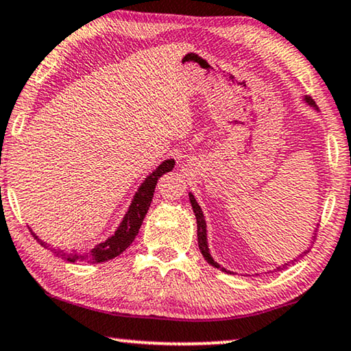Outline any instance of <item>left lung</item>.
Segmentation results:
<instances>
[{"label":"left lung","mask_w":351,"mask_h":351,"mask_svg":"<svg viewBox=\"0 0 351 351\" xmlns=\"http://www.w3.org/2000/svg\"><path fill=\"white\" fill-rule=\"evenodd\" d=\"M306 101L311 104V106H315V102H313L312 97H306ZM189 198H191V205H192V209L193 213H195V217H197V237H198V247H200L203 257H205V260L208 261L209 265H213L214 268H221L216 261L213 260L211 255H209V250H208V244H206V223H205V219H203V213L200 206H198V203L195 198H193L192 193H189ZM287 263L282 266V268H285ZM282 268H277V271L282 269ZM222 271H226L223 268H221Z\"/></svg>","instance_id":"1"}]
</instances>
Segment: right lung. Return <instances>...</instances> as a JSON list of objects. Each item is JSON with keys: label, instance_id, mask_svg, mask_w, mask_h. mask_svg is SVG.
<instances>
[{"label": "right lung", "instance_id": "obj_1", "mask_svg": "<svg viewBox=\"0 0 351 351\" xmlns=\"http://www.w3.org/2000/svg\"><path fill=\"white\" fill-rule=\"evenodd\" d=\"M173 165H175L173 159L162 162L158 169L146 178L143 184L140 186L138 192L135 193L132 205H130L128 214H125V217L123 219L121 226L118 227L113 237L108 238L106 243H101L94 249H91L88 254H82V255L64 254V252H55V254L60 255V257H64L67 261L83 260V261H88V263H102V261L112 260L114 257H118V255H121L124 250L132 244L135 237H137L140 227H142L143 219L149 209L151 200H153L154 189H156V184H158L159 178L164 173H167V171L173 170ZM31 234H33L34 239H38V243L40 245L49 247V244L39 239L33 232H31Z\"/></svg>", "mask_w": 351, "mask_h": 351}]
</instances>
